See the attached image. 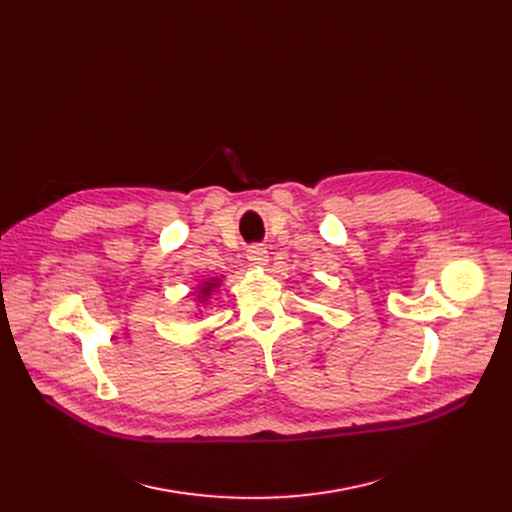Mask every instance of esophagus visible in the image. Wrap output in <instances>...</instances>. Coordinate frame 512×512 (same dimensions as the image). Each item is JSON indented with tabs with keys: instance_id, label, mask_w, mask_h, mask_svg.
<instances>
[{
	"instance_id": "1",
	"label": "esophagus",
	"mask_w": 512,
	"mask_h": 512,
	"mask_svg": "<svg viewBox=\"0 0 512 512\" xmlns=\"http://www.w3.org/2000/svg\"><path fill=\"white\" fill-rule=\"evenodd\" d=\"M247 259H249L253 265L263 267V265H267L269 255H267V249H265L263 245H251V247L247 249Z\"/></svg>"
}]
</instances>
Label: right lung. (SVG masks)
<instances>
[{
	"label": "right lung",
	"instance_id": "add662e5",
	"mask_svg": "<svg viewBox=\"0 0 512 512\" xmlns=\"http://www.w3.org/2000/svg\"><path fill=\"white\" fill-rule=\"evenodd\" d=\"M216 286H218V282H216V280H214V282H208V284H206V288H204V296L210 292V288H216Z\"/></svg>",
	"mask_w": 512,
	"mask_h": 512
}]
</instances>
